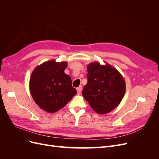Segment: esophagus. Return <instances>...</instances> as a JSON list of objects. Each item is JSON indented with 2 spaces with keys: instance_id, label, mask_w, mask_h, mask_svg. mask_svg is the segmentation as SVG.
Wrapping results in <instances>:
<instances>
[{
  "instance_id": "obj_1",
  "label": "esophagus",
  "mask_w": 159,
  "mask_h": 159,
  "mask_svg": "<svg viewBox=\"0 0 159 159\" xmlns=\"http://www.w3.org/2000/svg\"><path fill=\"white\" fill-rule=\"evenodd\" d=\"M81 90H82V86L80 85L79 87L77 88V92H78V94H80L81 92Z\"/></svg>"
}]
</instances>
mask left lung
<instances>
[{
	"label": "left lung",
	"mask_w": 159,
	"mask_h": 159,
	"mask_svg": "<svg viewBox=\"0 0 159 159\" xmlns=\"http://www.w3.org/2000/svg\"><path fill=\"white\" fill-rule=\"evenodd\" d=\"M88 83L82 95L98 114H105L117 107L126 89L125 79L117 69L107 62L90 63L87 66Z\"/></svg>",
	"instance_id": "obj_1"
}]
</instances>
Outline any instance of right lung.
Masks as SVG:
<instances>
[{"label":"right lung","instance_id":"add662e5","mask_svg":"<svg viewBox=\"0 0 159 159\" xmlns=\"http://www.w3.org/2000/svg\"><path fill=\"white\" fill-rule=\"evenodd\" d=\"M68 63L47 61L38 66L31 74L29 88L35 103L48 113L63 108L76 93L70 76L64 73Z\"/></svg>","mask_w":159,"mask_h":159}]
</instances>
